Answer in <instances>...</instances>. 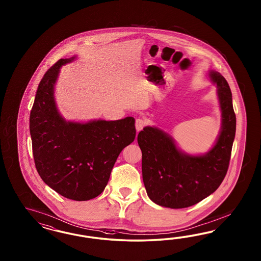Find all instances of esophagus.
Here are the masks:
<instances>
[{"label":"esophagus","instance_id":"esophagus-1","mask_svg":"<svg viewBox=\"0 0 261 261\" xmlns=\"http://www.w3.org/2000/svg\"><path fill=\"white\" fill-rule=\"evenodd\" d=\"M135 125H136V130H137L138 132H140L141 130H142V128L146 125V121H145L144 119H136Z\"/></svg>","mask_w":261,"mask_h":261}]
</instances>
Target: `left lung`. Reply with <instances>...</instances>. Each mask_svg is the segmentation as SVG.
Instances as JSON below:
<instances>
[{
    "label": "left lung",
    "mask_w": 261,
    "mask_h": 261,
    "mask_svg": "<svg viewBox=\"0 0 261 261\" xmlns=\"http://www.w3.org/2000/svg\"><path fill=\"white\" fill-rule=\"evenodd\" d=\"M208 75L217 86L222 112L221 131L211 150L199 156L184 153L157 127H144L138 135L143 184L157 205L170 208L195 205L219 188L228 171L237 129L231 92L220 72L210 71Z\"/></svg>",
    "instance_id": "left-lung-1"
}]
</instances>
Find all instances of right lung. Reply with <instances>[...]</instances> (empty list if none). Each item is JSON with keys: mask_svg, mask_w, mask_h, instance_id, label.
Returning a JSON list of instances; mask_svg holds the SVG:
<instances>
[{"mask_svg": "<svg viewBox=\"0 0 261 261\" xmlns=\"http://www.w3.org/2000/svg\"><path fill=\"white\" fill-rule=\"evenodd\" d=\"M60 59L41 79L30 116L32 153L42 180L64 197L87 201L102 192L121 150L134 142L135 119L66 121L55 100Z\"/></svg>", "mask_w": 261, "mask_h": 261, "instance_id": "obj_1", "label": "right lung"}]
</instances>
